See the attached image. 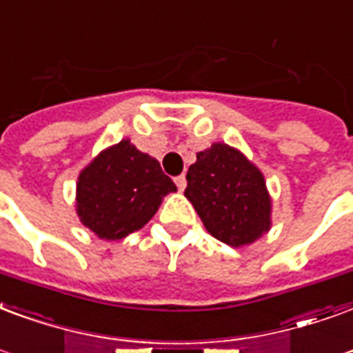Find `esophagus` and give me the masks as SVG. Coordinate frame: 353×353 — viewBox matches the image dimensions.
<instances>
[{"instance_id":"34e87169","label":"esophagus","mask_w":353,"mask_h":353,"mask_svg":"<svg viewBox=\"0 0 353 353\" xmlns=\"http://www.w3.org/2000/svg\"><path fill=\"white\" fill-rule=\"evenodd\" d=\"M176 185H177V189H179V190H185V187H187V177L177 176L176 177Z\"/></svg>"}]
</instances>
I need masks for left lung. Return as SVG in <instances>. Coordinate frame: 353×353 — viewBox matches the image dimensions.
<instances>
[{"mask_svg": "<svg viewBox=\"0 0 353 353\" xmlns=\"http://www.w3.org/2000/svg\"><path fill=\"white\" fill-rule=\"evenodd\" d=\"M185 196L211 236L230 247L249 245L270 230L271 200L262 172L226 143L198 153L187 172Z\"/></svg>", "mask_w": 353, "mask_h": 353, "instance_id": "8db88e82", "label": "left lung"}]
</instances>
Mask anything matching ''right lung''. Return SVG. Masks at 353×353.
Returning a JSON list of instances; mask_svg holds the SVG:
<instances>
[{"label": "right lung", "mask_w": 353, "mask_h": 353, "mask_svg": "<svg viewBox=\"0 0 353 353\" xmlns=\"http://www.w3.org/2000/svg\"><path fill=\"white\" fill-rule=\"evenodd\" d=\"M176 185L150 155L129 140L112 145L82 170L77 211L83 226L101 239H121L155 215Z\"/></svg>", "instance_id": "1"}]
</instances>
